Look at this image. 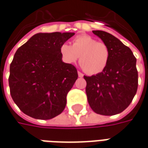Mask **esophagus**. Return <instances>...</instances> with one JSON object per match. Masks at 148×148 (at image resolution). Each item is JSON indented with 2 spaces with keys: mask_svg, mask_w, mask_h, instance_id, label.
Listing matches in <instances>:
<instances>
[{
  "mask_svg": "<svg viewBox=\"0 0 148 148\" xmlns=\"http://www.w3.org/2000/svg\"><path fill=\"white\" fill-rule=\"evenodd\" d=\"M77 74H78V77H83V75H84L82 73H81L80 71H78V72H77Z\"/></svg>",
  "mask_w": 148,
  "mask_h": 148,
  "instance_id": "esophagus-1",
  "label": "esophagus"
}]
</instances>
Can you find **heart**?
Listing matches in <instances>:
<instances>
[{"instance_id":"b5f03b06","label":"heart","mask_w":148,"mask_h":148,"mask_svg":"<svg viewBox=\"0 0 148 148\" xmlns=\"http://www.w3.org/2000/svg\"><path fill=\"white\" fill-rule=\"evenodd\" d=\"M60 55L66 63L75 62L80 57V66L89 74H97L102 72L110 58V51L107 44L97 42L96 39L87 35L75 37L72 46L68 43L62 44Z\"/></svg>"}]
</instances>
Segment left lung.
Wrapping results in <instances>:
<instances>
[{"label":"left lung","mask_w":148,"mask_h":148,"mask_svg":"<svg viewBox=\"0 0 148 148\" xmlns=\"http://www.w3.org/2000/svg\"><path fill=\"white\" fill-rule=\"evenodd\" d=\"M93 33L109 47L110 58L102 72L84 76L88 102L97 114H118L127 109L136 93V58L128 47L111 34L104 31H93Z\"/></svg>","instance_id":"left-lung-1"}]
</instances>
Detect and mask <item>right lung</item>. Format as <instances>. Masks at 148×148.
<instances>
[{"label":"right lung","mask_w":148,"mask_h":148,"mask_svg":"<svg viewBox=\"0 0 148 148\" xmlns=\"http://www.w3.org/2000/svg\"><path fill=\"white\" fill-rule=\"evenodd\" d=\"M74 35L37 33L15 53L8 84L12 98L24 114L50 120L64 110L78 75L74 66L62 62L60 47Z\"/></svg>","instance_id":"1"}]
</instances>
